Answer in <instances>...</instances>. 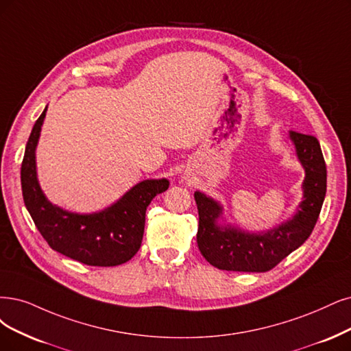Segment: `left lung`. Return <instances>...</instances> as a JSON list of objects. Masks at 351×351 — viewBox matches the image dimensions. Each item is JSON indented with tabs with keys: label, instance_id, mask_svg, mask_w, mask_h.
<instances>
[{
	"label": "left lung",
	"instance_id": "1",
	"mask_svg": "<svg viewBox=\"0 0 351 351\" xmlns=\"http://www.w3.org/2000/svg\"><path fill=\"white\" fill-rule=\"evenodd\" d=\"M296 159L304 167L302 201L282 223L249 231L228 223L224 205L195 191L199 227V252L213 266L232 271H267L306 241L313 232L327 192V167L319 141L314 136L289 132Z\"/></svg>",
	"mask_w": 351,
	"mask_h": 351
}]
</instances>
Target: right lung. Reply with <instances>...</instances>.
Instances as JSON below:
<instances>
[{"mask_svg": "<svg viewBox=\"0 0 351 351\" xmlns=\"http://www.w3.org/2000/svg\"><path fill=\"white\" fill-rule=\"evenodd\" d=\"M47 107L33 125L21 163V189L25 208L53 250L88 266H119L140 249L146 210L169 180L145 179L115 202L94 213H73L51 204L37 178L36 149Z\"/></svg>", "mask_w": 351, "mask_h": 351, "instance_id": "obj_1", "label": "right lung"}]
</instances>
